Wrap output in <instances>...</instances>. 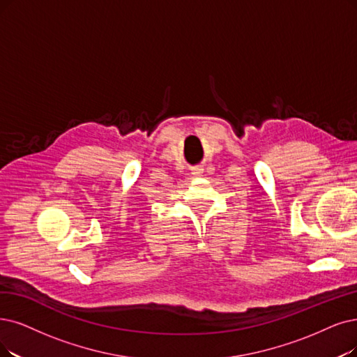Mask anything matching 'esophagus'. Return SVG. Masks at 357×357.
<instances>
[{
  "label": "esophagus",
  "mask_w": 357,
  "mask_h": 357,
  "mask_svg": "<svg viewBox=\"0 0 357 357\" xmlns=\"http://www.w3.org/2000/svg\"><path fill=\"white\" fill-rule=\"evenodd\" d=\"M202 173H204V168H201V167L193 168V174H202Z\"/></svg>",
  "instance_id": "1"
}]
</instances>
